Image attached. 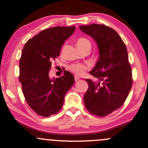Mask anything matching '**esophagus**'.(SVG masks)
I'll return each mask as SVG.
<instances>
[{
  "label": "esophagus",
  "mask_w": 148,
  "mask_h": 148,
  "mask_svg": "<svg viewBox=\"0 0 148 148\" xmlns=\"http://www.w3.org/2000/svg\"><path fill=\"white\" fill-rule=\"evenodd\" d=\"M79 79H80V78L78 77V76H74V80H75V81H77V80H78Z\"/></svg>",
  "instance_id": "obj_1"
}]
</instances>
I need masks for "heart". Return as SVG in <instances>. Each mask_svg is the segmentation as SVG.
Masks as SVG:
<instances>
[{"label":"heart","mask_w":148,"mask_h":148,"mask_svg":"<svg viewBox=\"0 0 148 148\" xmlns=\"http://www.w3.org/2000/svg\"><path fill=\"white\" fill-rule=\"evenodd\" d=\"M78 47L80 48V50L83 49L87 46H91L90 41L87 40L85 37H80L77 40L76 42ZM90 68V65L87 64V63H72V64L69 65L68 69L71 72H74L76 75L81 76L85 73V72L87 70H88Z\"/></svg>","instance_id":"obj_1"}]
</instances>
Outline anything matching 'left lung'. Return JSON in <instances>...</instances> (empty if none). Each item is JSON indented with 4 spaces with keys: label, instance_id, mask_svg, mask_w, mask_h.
<instances>
[{
    "label": "left lung",
    "instance_id": "left-lung-1",
    "mask_svg": "<svg viewBox=\"0 0 148 148\" xmlns=\"http://www.w3.org/2000/svg\"><path fill=\"white\" fill-rule=\"evenodd\" d=\"M79 28L96 41L100 53L96 66L89 72L98 80L85 79L89 87L84 103L89 113L104 117L124 104L131 89L132 75L128 51L121 37L111 27L92 24Z\"/></svg>",
    "mask_w": 148,
    "mask_h": 148
}]
</instances>
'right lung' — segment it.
Masks as SVG:
<instances>
[{"label":"right lung","instance_id":"1","mask_svg":"<svg viewBox=\"0 0 148 148\" xmlns=\"http://www.w3.org/2000/svg\"><path fill=\"white\" fill-rule=\"evenodd\" d=\"M75 27H55L43 30L24 45L20 59L19 80L27 104L37 115L49 117L61 110L64 97L74 83V77L64 74L50 79L52 61L60 55L65 41Z\"/></svg>","mask_w":148,"mask_h":148}]
</instances>
